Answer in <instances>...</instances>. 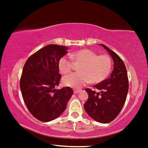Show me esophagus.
Instances as JSON below:
<instances>
[{
    "label": "esophagus",
    "mask_w": 148,
    "mask_h": 148,
    "mask_svg": "<svg viewBox=\"0 0 148 148\" xmlns=\"http://www.w3.org/2000/svg\"><path fill=\"white\" fill-rule=\"evenodd\" d=\"M80 91H81V90H79V89H74V93H75V94L79 93V92H80Z\"/></svg>",
    "instance_id": "esophagus-1"
}]
</instances>
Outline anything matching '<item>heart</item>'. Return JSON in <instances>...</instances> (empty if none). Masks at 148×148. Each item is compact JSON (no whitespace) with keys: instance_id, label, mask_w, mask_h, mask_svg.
Returning <instances> with one entry per match:
<instances>
[{"instance_id":"b5f03b06","label":"heart","mask_w":148,"mask_h":148,"mask_svg":"<svg viewBox=\"0 0 148 148\" xmlns=\"http://www.w3.org/2000/svg\"><path fill=\"white\" fill-rule=\"evenodd\" d=\"M74 62L82 63L78 71L79 73L71 74L62 79L65 86L80 88L89 82L99 84L110 75L112 69V60L108 54L98 55L90 49H81L69 55ZM72 62L66 57L60 58L58 68L62 74H67L72 70Z\"/></svg>"}]
</instances>
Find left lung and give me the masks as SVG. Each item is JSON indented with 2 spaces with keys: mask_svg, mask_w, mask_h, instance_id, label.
<instances>
[{
  "mask_svg": "<svg viewBox=\"0 0 148 148\" xmlns=\"http://www.w3.org/2000/svg\"><path fill=\"white\" fill-rule=\"evenodd\" d=\"M100 45L112 58L114 69L110 77L93 86L101 92L86 88L88 99L84 104V109L94 120L105 124L113 121L122 110L129 90V80L121 58L106 45Z\"/></svg>",
  "mask_w": 148,
  "mask_h": 148,
  "instance_id": "obj_1",
  "label": "left lung"
}]
</instances>
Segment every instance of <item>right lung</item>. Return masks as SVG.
Masks as SVG:
<instances>
[{"label": "right lung", "instance_id": "obj_1", "mask_svg": "<svg viewBox=\"0 0 148 148\" xmlns=\"http://www.w3.org/2000/svg\"><path fill=\"white\" fill-rule=\"evenodd\" d=\"M66 50L63 45H48L32 55L24 65L19 82L22 98L30 113L43 122L58 117L74 93L68 86L56 89L62 77L58 63Z\"/></svg>", "mask_w": 148, "mask_h": 148}]
</instances>
